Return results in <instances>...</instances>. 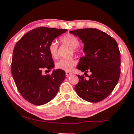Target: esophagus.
<instances>
[{
  "mask_svg": "<svg viewBox=\"0 0 134 134\" xmlns=\"http://www.w3.org/2000/svg\"><path fill=\"white\" fill-rule=\"evenodd\" d=\"M65 75H66L67 77H69V76H71L72 75V73L71 72H69V71H66V73H65Z\"/></svg>",
  "mask_w": 134,
  "mask_h": 134,
  "instance_id": "obj_1",
  "label": "esophagus"
}]
</instances>
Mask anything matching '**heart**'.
Listing matches in <instances>:
<instances>
[{
	"mask_svg": "<svg viewBox=\"0 0 134 134\" xmlns=\"http://www.w3.org/2000/svg\"><path fill=\"white\" fill-rule=\"evenodd\" d=\"M60 40L62 43H66L71 46L73 52H77L79 51L77 46L79 44V40L75 35H71V34H66L60 38ZM58 45L56 41H53L49 44L48 46V51L52 58H58ZM75 64V61L73 59L63 58L56 63L55 67L58 69L68 71L70 70L72 67L74 66Z\"/></svg>",
	"mask_w": 134,
	"mask_h": 134,
	"instance_id": "heart-1",
	"label": "heart"
}]
</instances>
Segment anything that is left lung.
Returning <instances> with one entry per match:
<instances>
[{
	"label": "left lung",
	"instance_id": "obj_1",
	"mask_svg": "<svg viewBox=\"0 0 134 134\" xmlns=\"http://www.w3.org/2000/svg\"><path fill=\"white\" fill-rule=\"evenodd\" d=\"M70 33L79 37L84 44L85 56L79 61L77 69L84 75H77L75 87L77 94L91 103L99 102L111 94L120 75V53L115 40L97 29H77ZM90 72L91 75L87 73Z\"/></svg>",
	"mask_w": 134,
	"mask_h": 134
}]
</instances>
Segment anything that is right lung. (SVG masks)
Here are the masks:
<instances>
[{
  "label": "right lung",
  "mask_w": 134,
  "mask_h": 134,
  "mask_svg": "<svg viewBox=\"0 0 134 134\" xmlns=\"http://www.w3.org/2000/svg\"><path fill=\"white\" fill-rule=\"evenodd\" d=\"M67 31L39 27L27 32L15 46L11 66L12 77L21 95L33 104L41 105L51 101L65 79V73L62 70H53L51 75H43L42 71H51L54 67L48 46Z\"/></svg>",
  "instance_id": "obj_1"
}]
</instances>
